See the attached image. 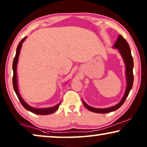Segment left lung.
I'll return each instance as SVG.
<instances>
[{"instance_id":"left-lung-1","label":"left lung","mask_w":147,"mask_h":147,"mask_svg":"<svg viewBox=\"0 0 147 147\" xmlns=\"http://www.w3.org/2000/svg\"><path fill=\"white\" fill-rule=\"evenodd\" d=\"M114 47L117 48L119 50L120 54L122 56L124 63L126 65V80H127V86H126V90L124 94V97L122 98L121 101H120L118 104L116 106H112V107L108 108H95L91 107L89 105H88L84 100H82L84 105L88 110L90 111L95 112V113L99 114H105L109 113V112H113L114 110H117L124 104L126 98L129 94L130 90L132 89V85H133L134 81V76H133V59H132L131 51L129 47V45L126 41V39L122 37L121 35H120L118 37V39L116 40L115 44L114 45Z\"/></svg>"}]
</instances>
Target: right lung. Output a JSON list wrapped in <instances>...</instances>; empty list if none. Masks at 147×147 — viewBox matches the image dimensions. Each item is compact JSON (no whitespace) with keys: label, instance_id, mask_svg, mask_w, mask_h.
Returning a JSON list of instances; mask_svg holds the SVG:
<instances>
[{"label":"right lung","instance_id":"right-lung-1","mask_svg":"<svg viewBox=\"0 0 147 147\" xmlns=\"http://www.w3.org/2000/svg\"><path fill=\"white\" fill-rule=\"evenodd\" d=\"M26 37H24L23 39L20 41L19 45L17 46V52H16L15 57L13 59V88L14 90H15L16 94H17L18 98H19V101L21 102V103L24 108H25L26 110H29V111L33 112L34 114H40V115H47V114H50L53 113L54 112H55L56 110L58 109L59 106L61 104V102L56 105L55 106H53V107L51 108H32L31 106L28 105V104L26 103V102L23 100V98L21 97L20 94L19 93V90H18V86H17V63H18V59H19V56L20 53V50H21L22 43L23 42L25 41Z\"/></svg>","mask_w":147,"mask_h":147}]
</instances>
